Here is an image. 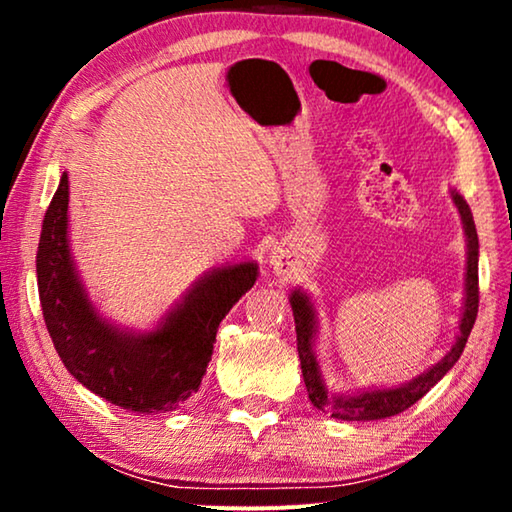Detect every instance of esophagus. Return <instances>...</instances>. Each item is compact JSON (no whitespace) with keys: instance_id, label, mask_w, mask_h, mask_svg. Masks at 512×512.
<instances>
[{"instance_id":"34e87169","label":"esophagus","mask_w":512,"mask_h":512,"mask_svg":"<svg viewBox=\"0 0 512 512\" xmlns=\"http://www.w3.org/2000/svg\"><path fill=\"white\" fill-rule=\"evenodd\" d=\"M271 264L277 273H282V268L287 266V255L282 253V250H273L271 253Z\"/></svg>"}]
</instances>
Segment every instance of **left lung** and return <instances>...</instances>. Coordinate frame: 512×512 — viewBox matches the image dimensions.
I'll return each instance as SVG.
<instances>
[{"label":"left lung","mask_w":512,"mask_h":512,"mask_svg":"<svg viewBox=\"0 0 512 512\" xmlns=\"http://www.w3.org/2000/svg\"><path fill=\"white\" fill-rule=\"evenodd\" d=\"M452 201L458 207L461 214L465 241H467V273H465V302H463V316L461 325H458L456 341L443 359L433 363L429 370H424L411 381H406L402 386L393 388H363L359 393L352 395H339L329 393L323 375H320L316 354H314V339H316V309L314 302L309 300L305 291L296 289L291 293V309L293 320H296V334H298V357L302 377H305V386L309 393L311 404L318 411L329 413L336 420H348V422H368V420H381L391 418L409 409L420 397L427 395L433 386L443 379L454 363L461 359L463 348L470 336L476 311H479V237H476L474 219L470 207H467L465 198L452 189Z\"/></svg>","instance_id":"1"}]
</instances>
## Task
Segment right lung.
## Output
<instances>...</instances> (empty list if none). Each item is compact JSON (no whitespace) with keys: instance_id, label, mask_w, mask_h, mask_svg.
Here are the masks:
<instances>
[{"instance_id":"obj_1","label":"right lung","mask_w":512,"mask_h":512,"mask_svg":"<svg viewBox=\"0 0 512 512\" xmlns=\"http://www.w3.org/2000/svg\"><path fill=\"white\" fill-rule=\"evenodd\" d=\"M69 180L47 207L36 255L40 307L47 332L69 375L103 400L135 413L183 409L212 361L216 329L253 289L255 262L214 268L187 289L151 332L108 323L92 307L67 239Z\"/></svg>"}]
</instances>
